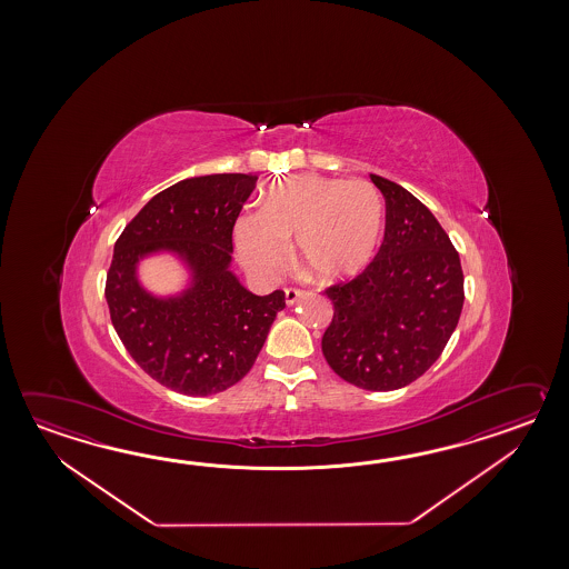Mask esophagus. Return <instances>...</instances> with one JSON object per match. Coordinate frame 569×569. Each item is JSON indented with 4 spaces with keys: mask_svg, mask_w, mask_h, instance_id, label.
<instances>
[{
    "mask_svg": "<svg viewBox=\"0 0 569 569\" xmlns=\"http://www.w3.org/2000/svg\"><path fill=\"white\" fill-rule=\"evenodd\" d=\"M302 297H305V292L301 289H284V299H287V305H295V302L301 301Z\"/></svg>",
    "mask_w": 569,
    "mask_h": 569,
    "instance_id": "esophagus-1",
    "label": "esophagus"
}]
</instances>
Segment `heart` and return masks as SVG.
Returning a JSON list of instances; mask_svg holds the SVG:
<instances>
[{
  "label": "heart",
  "instance_id": "obj_1",
  "mask_svg": "<svg viewBox=\"0 0 569 569\" xmlns=\"http://www.w3.org/2000/svg\"><path fill=\"white\" fill-rule=\"evenodd\" d=\"M385 233V203L372 182L297 174L270 184L260 211L236 219L233 242L243 267L268 277L295 254L323 282L351 279L370 267Z\"/></svg>",
  "mask_w": 569,
  "mask_h": 569
}]
</instances>
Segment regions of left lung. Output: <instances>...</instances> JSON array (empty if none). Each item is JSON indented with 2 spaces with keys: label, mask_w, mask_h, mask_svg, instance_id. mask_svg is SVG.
Masks as SVG:
<instances>
[{
  "label": "left lung",
  "mask_w": 569,
  "mask_h": 569,
  "mask_svg": "<svg viewBox=\"0 0 569 569\" xmlns=\"http://www.w3.org/2000/svg\"><path fill=\"white\" fill-rule=\"evenodd\" d=\"M370 179L387 201L385 240L356 279L326 289L333 319L321 350L353 387L397 390L448 346L463 307V272L436 216L397 182Z\"/></svg>",
  "instance_id": "1"
}]
</instances>
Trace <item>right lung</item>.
Segmentation results:
<instances>
[{
	"label": "right lung",
	"instance_id": "add662e5",
	"mask_svg": "<svg viewBox=\"0 0 569 569\" xmlns=\"http://www.w3.org/2000/svg\"><path fill=\"white\" fill-rule=\"evenodd\" d=\"M258 177H193L154 194L121 231L106 280L111 323L136 363L162 387L207 397L240 382L284 309V292L258 297L231 272V231ZM179 254L192 284L160 300L134 277L154 251Z\"/></svg>",
	"mask_w": 569,
	"mask_h": 569
}]
</instances>
